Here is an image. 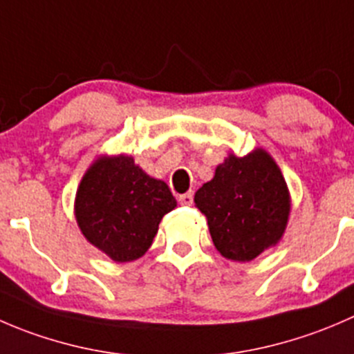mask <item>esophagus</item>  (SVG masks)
Returning a JSON list of instances; mask_svg holds the SVG:
<instances>
[{
  "instance_id": "34e87169",
  "label": "esophagus",
  "mask_w": 354,
  "mask_h": 354,
  "mask_svg": "<svg viewBox=\"0 0 354 354\" xmlns=\"http://www.w3.org/2000/svg\"><path fill=\"white\" fill-rule=\"evenodd\" d=\"M178 203L182 206H191L192 205V192H185V194L178 196Z\"/></svg>"
}]
</instances>
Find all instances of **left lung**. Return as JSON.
Wrapping results in <instances>:
<instances>
[{
	"instance_id": "left-lung-1",
	"label": "left lung",
	"mask_w": 354,
	"mask_h": 354,
	"mask_svg": "<svg viewBox=\"0 0 354 354\" xmlns=\"http://www.w3.org/2000/svg\"><path fill=\"white\" fill-rule=\"evenodd\" d=\"M194 203L218 253L232 261H251L277 246L291 213L286 178L261 148L246 156L229 153L212 180L196 191Z\"/></svg>"
}]
</instances>
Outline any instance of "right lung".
Segmentation results:
<instances>
[{"label":"right lung","mask_w":354,"mask_h":354,"mask_svg":"<svg viewBox=\"0 0 354 354\" xmlns=\"http://www.w3.org/2000/svg\"><path fill=\"white\" fill-rule=\"evenodd\" d=\"M177 206L169 185L127 155H101L77 187L73 213L87 243L117 263L141 258Z\"/></svg>","instance_id":"1"}]
</instances>
